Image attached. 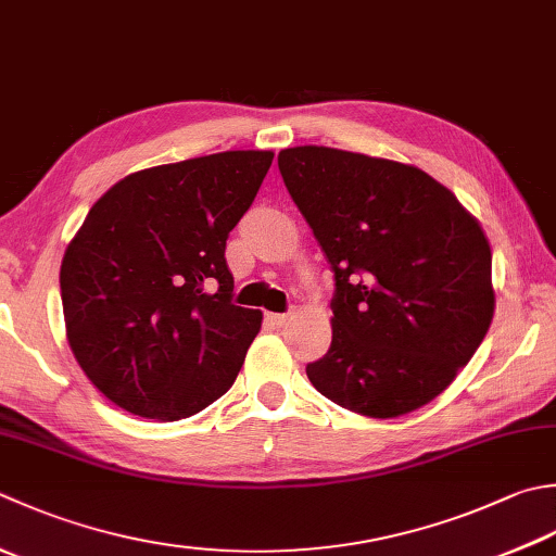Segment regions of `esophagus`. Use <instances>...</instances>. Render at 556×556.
<instances>
[{
  "mask_svg": "<svg viewBox=\"0 0 556 556\" xmlns=\"http://www.w3.org/2000/svg\"><path fill=\"white\" fill-rule=\"evenodd\" d=\"M267 320L271 325H277V328H281V325L289 323V313H267Z\"/></svg>",
  "mask_w": 556,
  "mask_h": 556,
  "instance_id": "34e87169",
  "label": "esophagus"
}]
</instances>
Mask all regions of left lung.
<instances>
[{"instance_id":"1","label":"left lung","mask_w":556,"mask_h":556,"mask_svg":"<svg viewBox=\"0 0 556 556\" xmlns=\"http://www.w3.org/2000/svg\"><path fill=\"white\" fill-rule=\"evenodd\" d=\"M279 173L334 271L320 395L390 419L453 383L494 318L492 248L458 198L407 163L330 147L279 151Z\"/></svg>"}]
</instances>
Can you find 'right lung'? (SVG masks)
Listing matches in <instances>:
<instances>
[{
    "instance_id": "add662e5",
    "label": "right lung",
    "mask_w": 556,
    "mask_h": 556,
    "mask_svg": "<svg viewBox=\"0 0 556 556\" xmlns=\"http://www.w3.org/2000/svg\"><path fill=\"white\" fill-rule=\"evenodd\" d=\"M275 154L222 151L137 170L86 214L60 291L81 371L132 415L192 417L241 371L263 313L236 306L226 238Z\"/></svg>"
}]
</instances>
